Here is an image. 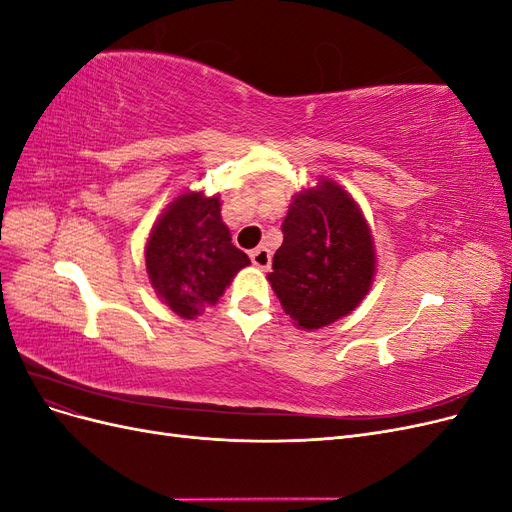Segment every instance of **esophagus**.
Returning a JSON list of instances; mask_svg holds the SVG:
<instances>
[{
    "label": "esophagus",
    "instance_id": "obj_1",
    "mask_svg": "<svg viewBox=\"0 0 512 512\" xmlns=\"http://www.w3.org/2000/svg\"><path fill=\"white\" fill-rule=\"evenodd\" d=\"M250 258H252V262H254L258 269H269L271 267V252L267 250L265 245L256 247V250L250 254Z\"/></svg>",
    "mask_w": 512,
    "mask_h": 512
}]
</instances>
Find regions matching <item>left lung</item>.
Segmentation results:
<instances>
[{
  "label": "left lung",
  "instance_id": "obj_1",
  "mask_svg": "<svg viewBox=\"0 0 512 512\" xmlns=\"http://www.w3.org/2000/svg\"><path fill=\"white\" fill-rule=\"evenodd\" d=\"M269 282L301 329L350 314L371 288L376 254L359 205L333 181L294 196Z\"/></svg>",
  "mask_w": 512,
  "mask_h": 512
}]
</instances>
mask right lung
Instances as JSON below:
<instances>
[{"label": "right lung", "instance_id": "1", "mask_svg": "<svg viewBox=\"0 0 512 512\" xmlns=\"http://www.w3.org/2000/svg\"><path fill=\"white\" fill-rule=\"evenodd\" d=\"M145 262L158 297L181 318H194L218 303L250 258L232 245L220 198L181 194L153 226Z\"/></svg>", "mask_w": 512, "mask_h": 512}]
</instances>
